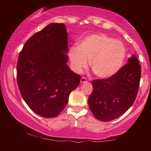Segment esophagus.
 Listing matches in <instances>:
<instances>
[{"mask_svg": "<svg viewBox=\"0 0 151 151\" xmlns=\"http://www.w3.org/2000/svg\"><path fill=\"white\" fill-rule=\"evenodd\" d=\"M87 79L85 77H82L81 79V83H85V82H87Z\"/></svg>", "mask_w": 151, "mask_h": 151, "instance_id": "obj_1", "label": "esophagus"}]
</instances>
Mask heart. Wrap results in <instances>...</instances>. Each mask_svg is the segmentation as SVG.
Returning <instances> with one entry per match:
<instances>
[{
    "label": "heart",
    "mask_w": 151,
    "mask_h": 151,
    "mask_svg": "<svg viewBox=\"0 0 151 151\" xmlns=\"http://www.w3.org/2000/svg\"><path fill=\"white\" fill-rule=\"evenodd\" d=\"M126 48L118 40L104 34L86 37L70 50L69 58L73 70L81 73L90 67L93 73L101 79L111 77L120 70L126 58Z\"/></svg>",
    "instance_id": "obj_1"
}]
</instances>
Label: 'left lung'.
Wrapping results in <instances>:
<instances>
[{
	"label": "left lung",
	"mask_w": 151,
	"mask_h": 151,
	"mask_svg": "<svg viewBox=\"0 0 151 151\" xmlns=\"http://www.w3.org/2000/svg\"><path fill=\"white\" fill-rule=\"evenodd\" d=\"M141 75V67L134 55L128 64L111 77L96 79L88 104L96 119L110 121L123 115L136 99Z\"/></svg>",
	"instance_id": "obj_1"
}]
</instances>
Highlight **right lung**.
<instances>
[{
    "instance_id": "add662e5",
    "label": "right lung",
    "mask_w": 151,
    "mask_h": 151,
    "mask_svg": "<svg viewBox=\"0 0 151 151\" xmlns=\"http://www.w3.org/2000/svg\"><path fill=\"white\" fill-rule=\"evenodd\" d=\"M67 35L65 24H49L25 42L18 57L17 81L22 97L44 118L58 116L80 83L81 76L67 64Z\"/></svg>"
}]
</instances>
